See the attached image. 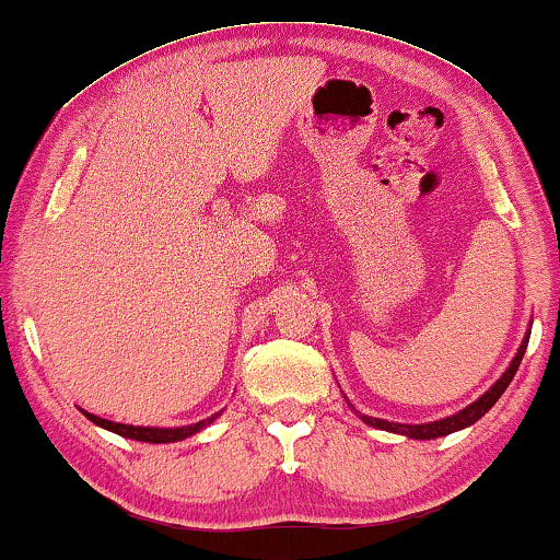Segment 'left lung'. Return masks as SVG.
<instances>
[{"mask_svg": "<svg viewBox=\"0 0 560 560\" xmlns=\"http://www.w3.org/2000/svg\"><path fill=\"white\" fill-rule=\"evenodd\" d=\"M529 326H533V324H529ZM527 342H529V331L525 334V339H522L517 354H514L512 362H510V368L504 370L502 377H499V381L493 383V386H491L489 390H486L483 396H478L474 404H468L466 409L450 413V417L440 419V422L401 424V422H388V419L368 417V413H358V411H354V413H358V417H360L365 424L375 427V430H386V432H394V434H404V438H409V440H438V438H445V434H453V432H457V430H466V427L476 424L478 419H481L483 413L489 411L491 406L499 401V396L504 394L506 386H510L512 377H514V373H517V368H520V362H522V354H525V350H527ZM347 404H350V401H347ZM350 406H352V404H350ZM352 409H354V406H352Z\"/></svg>", "mask_w": 560, "mask_h": 560, "instance_id": "8db88e82", "label": "left lung"}]
</instances>
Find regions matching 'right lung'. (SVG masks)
<instances>
[{
	"instance_id": "add662e5",
	"label": "right lung",
	"mask_w": 560,
	"mask_h": 560,
	"mask_svg": "<svg viewBox=\"0 0 560 560\" xmlns=\"http://www.w3.org/2000/svg\"><path fill=\"white\" fill-rule=\"evenodd\" d=\"M82 413L90 419L92 424L103 427V430H107V432H115V434H120V438L138 440V442H154V445H166V442H179V440L192 438V434L206 430L208 424H213L215 419L221 417V411H218V413H213V417L202 419V422L187 424V427H133V424L110 422V419H103V417H97V413H90L84 409H82Z\"/></svg>"
}]
</instances>
